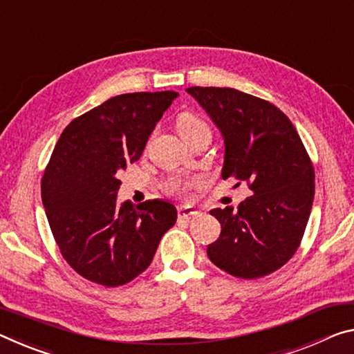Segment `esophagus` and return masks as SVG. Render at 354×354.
<instances>
[{
	"instance_id": "obj_1",
	"label": "esophagus",
	"mask_w": 354,
	"mask_h": 354,
	"mask_svg": "<svg viewBox=\"0 0 354 354\" xmlns=\"http://www.w3.org/2000/svg\"><path fill=\"white\" fill-rule=\"evenodd\" d=\"M178 216L181 218H194L200 217V211L195 206H181L178 207Z\"/></svg>"
}]
</instances>
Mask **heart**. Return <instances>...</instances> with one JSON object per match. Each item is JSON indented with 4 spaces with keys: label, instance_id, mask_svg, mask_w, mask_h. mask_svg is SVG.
I'll return each mask as SVG.
<instances>
[{
    "label": "heart",
    "instance_id": "obj_1",
    "mask_svg": "<svg viewBox=\"0 0 354 354\" xmlns=\"http://www.w3.org/2000/svg\"><path fill=\"white\" fill-rule=\"evenodd\" d=\"M176 127H178V132L181 133V137L184 140H190L195 136H198V133H203V132L211 133V129L206 124V121L201 120V118L195 113H190V111H184V113L178 116ZM197 183H198V179H195V178L175 176V178H170L165 183V189H167V192H170L173 195H184V194H187L189 190L192 189Z\"/></svg>",
    "mask_w": 354,
    "mask_h": 354
}]
</instances>
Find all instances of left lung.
I'll list each match as a JSON object with an SVG mask.
<instances>
[{
    "mask_svg": "<svg viewBox=\"0 0 354 354\" xmlns=\"http://www.w3.org/2000/svg\"><path fill=\"white\" fill-rule=\"evenodd\" d=\"M225 140L222 178L248 183L250 197L238 209H212L221 236L207 257L239 279H260L282 268L301 245L313 194L315 170L288 116L265 99L233 88L192 86Z\"/></svg>",
    "mask_w": 354,
    "mask_h": 354,
    "instance_id": "left-lung-1",
    "label": "left lung"
}]
</instances>
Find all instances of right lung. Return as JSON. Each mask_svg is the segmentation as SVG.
I'll return each mask as SVG.
<instances>
[{
	"instance_id": "add662e5",
	"label": "right lung",
	"mask_w": 354,
	"mask_h": 354,
	"mask_svg": "<svg viewBox=\"0 0 354 354\" xmlns=\"http://www.w3.org/2000/svg\"><path fill=\"white\" fill-rule=\"evenodd\" d=\"M175 91L120 94L67 126L41 183L42 203L61 255L104 287L129 283L147 269L176 207L148 200L116 205L118 173L140 159Z\"/></svg>"
}]
</instances>
